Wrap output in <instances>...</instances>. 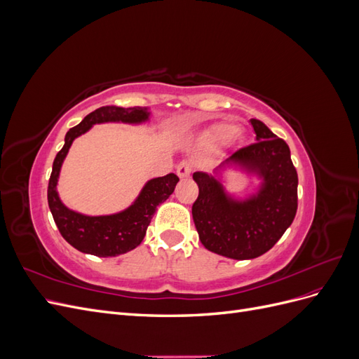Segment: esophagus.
<instances>
[{
	"mask_svg": "<svg viewBox=\"0 0 359 359\" xmlns=\"http://www.w3.org/2000/svg\"><path fill=\"white\" fill-rule=\"evenodd\" d=\"M191 170H193V166H191V163L187 161V160H182V161L180 163V165L177 166V173H178L180 178H187V177H190Z\"/></svg>",
	"mask_w": 359,
	"mask_h": 359,
	"instance_id": "1",
	"label": "esophagus"
}]
</instances>
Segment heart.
<instances>
[{
    "mask_svg": "<svg viewBox=\"0 0 359 359\" xmlns=\"http://www.w3.org/2000/svg\"><path fill=\"white\" fill-rule=\"evenodd\" d=\"M238 139V132L235 130V126L227 121H220L212 124L203 135V142L208 145H220L227 139Z\"/></svg>",
    "mask_w": 359,
    "mask_h": 359,
    "instance_id": "1",
    "label": "heart"
}]
</instances>
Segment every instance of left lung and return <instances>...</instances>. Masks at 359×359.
<instances>
[{
  "mask_svg": "<svg viewBox=\"0 0 359 359\" xmlns=\"http://www.w3.org/2000/svg\"><path fill=\"white\" fill-rule=\"evenodd\" d=\"M250 123L257 142L238 149L220 168L233 163L256 173L262 186L255 196L232 199L215 177L193 173L199 196L191 214L199 240L210 252L236 260L255 259L273 248L298 208V173L287 144L259 119L252 118Z\"/></svg>",
  "mask_w": 359,
  "mask_h": 359,
  "instance_id": "8db88e82",
  "label": "left lung"
}]
</instances>
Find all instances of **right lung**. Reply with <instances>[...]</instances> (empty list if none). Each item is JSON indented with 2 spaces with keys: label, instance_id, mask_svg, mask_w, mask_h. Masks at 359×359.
I'll use <instances>...</instances> for the list:
<instances>
[{
  "label": "right lung",
  "instance_id": "1",
  "mask_svg": "<svg viewBox=\"0 0 359 359\" xmlns=\"http://www.w3.org/2000/svg\"><path fill=\"white\" fill-rule=\"evenodd\" d=\"M149 112L147 107H118L102 106L99 109L86 115L82 123L70 128L66 135V142L53 160L52 173L48 186V203L53 220L70 245L82 253H88L100 257H112L124 255L136 248L142 243L147 233V227L157 210V206L165 202L175 190L180 178L175 173H168L166 177L149 180L140 191L137 199L127 210L112 215H83L69 210L60 201L57 182L64 158L73 140L88 132L94 124L100 123H128L139 124L147 121Z\"/></svg>",
  "mask_w": 359,
  "mask_h": 359
}]
</instances>
